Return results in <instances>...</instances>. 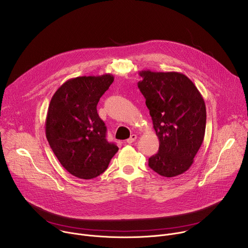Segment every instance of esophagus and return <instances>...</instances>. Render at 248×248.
<instances>
[{
	"label": "esophagus",
	"mask_w": 248,
	"mask_h": 248,
	"mask_svg": "<svg viewBox=\"0 0 248 248\" xmlns=\"http://www.w3.org/2000/svg\"><path fill=\"white\" fill-rule=\"evenodd\" d=\"M136 138H137V136H136V134H131L130 135V137L126 140V142L128 143V144H130V143H133L134 141L136 140Z\"/></svg>",
	"instance_id": "34e87169"
}]
</instances>
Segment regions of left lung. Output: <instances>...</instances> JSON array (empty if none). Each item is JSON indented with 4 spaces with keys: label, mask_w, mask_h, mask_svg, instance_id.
I'll list each match as a JSON object with an SVG mask.
<instances>
[{
    "label": "left lung",
    "mask_w": 248,
    "mask_h": 248,
    "mask_svg": "<svg viewBox=\"0 0 248 248\" xmlns=\"http://www.w3.org/2000/svg\"><path fill=\"white\" fill-rule=\"evenodd\" d=\"M138 88L159 138V151L149 167L165 178L186 171L204 139L206 107L193 82L181 73L141 70Z\"/></svg>",
    "instance_id": "8db88e82"
}]
</instances>
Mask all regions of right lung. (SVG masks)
<instances>
[{"instance_id": "obj_1", "label": "right lung", "mask_w": 248, "mask_h": 248, "mask_svg": "<svg viewBox=\"0 0 248 248\" xmlns=\"http://www.w3.org/2000/svg\"><path fill=\"white\" fill-rule=\"evenodd\" d=\"M114 81L110 74L68 79L53 95L45 131L62 166L78 179H94L108 168L119 147L106 138L97 104Z\"/></svg>"}]
</instances>
